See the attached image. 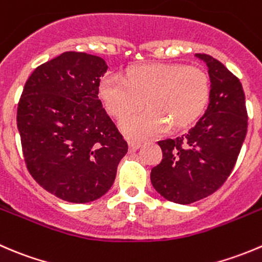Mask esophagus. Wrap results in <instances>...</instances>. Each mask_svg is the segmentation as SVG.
<instances>
[{
    "label": "esophagus",
    "instance_id": "1",
    "mask_svg": "<svg viewBox=\"0 0 262 262\" xmlns=\"http://www.w3.org/2000/svg\"><path fill=\"white\" fill-rule=\"evenodd\" d=\"M128 143H129V149H130V151L133 152V151H137V149H138L139 147H141L142 142L141 141H137V139H129Z\"/></svg>",
    "mask_w": 262,
    "mask_h": 262
}]
</instances>
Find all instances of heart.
<instances>
[{"instance_id": "b5f03b06", "label": "heart", "mask_w": 262, "mask_h": 262, "mask_svg": "<svg viewBox=\"0 0 262 262\" xmlns=\"http://www.w3.org/2000/svg\"><path fill=\"white\" fill-rule=\"evenodd\" d=\"M100 96L106 110L123 118L139 106L148 107L121 120V128L133 138L152 136L192 124L206 107L210 82L197 67L180 63H146L132 68L126 78L108 73L100 80Z\"/></svg>"}]
</instances>
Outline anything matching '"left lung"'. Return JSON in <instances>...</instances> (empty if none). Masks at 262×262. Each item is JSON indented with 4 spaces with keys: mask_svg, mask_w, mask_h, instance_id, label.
I'll use <instances>...</instances> for the list:
<instances>
[{
    "mask_svg": "<svg viewBox=\"0 0 262 262\" xmlns=\"http://www.w3.org/2000/svg\"><path fill=\"white\" fill-rule=\"evenodd\" d=\"M195 56L209 69L207 110L188 133L157 142L162 160L151 170L155 189L167 201L180 205L205 199L224 184L237 162L248 125L239 79L210 55Z\"/></svg>",
    "mask_w": 262,
    "mask_h": 262,
    "instance_id": "1",
    "label": "left lung"
}]
</instances>
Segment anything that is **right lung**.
Returning <instances> with one entry per match:
<instances>
[{
  "label": "right lung",
  "instance_id": "right-lung-1",
  "mask_svg": "<svg viewBox=\"0 0 262 262\" xmlns=\"http://www.w3.org/2000/svg\"><path fill=\"white\" fill-rule=\"evenodd\" d=\"M105 60L68 51L35 68L17 103L28 171L63 201L85 204L113 185L128 143L98 100Z\"/></svg>",
  "mask_w": 262,
  "mask_h": 262
}]
</instances>
